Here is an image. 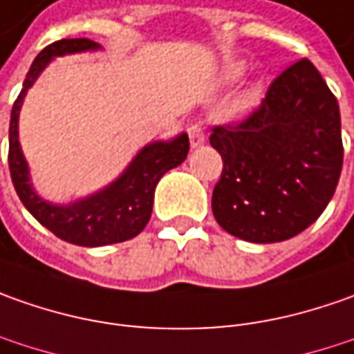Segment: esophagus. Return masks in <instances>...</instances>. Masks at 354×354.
Wrapping results in <instances>:
<instances>
[{"label": "esophagus", "instance_id": "1", "mask_svg": "<svg viewBox=\"0 0 354 354\" xmlns=\"http://www.w3.org/2000/svg\"><path fill=\"white\" fill-rule=\"evenodd\" d=\"M188 135H189V145H192V149H196V147H200V145L205 142V133H203V125H201L200 121L189 123Z\"/></svg>", "mask_w": 354, "mask_h": 354}]
</instances>
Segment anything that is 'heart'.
Instances as JSON below:
<instances>
[{"mask_svg":"<svg viewBox=\"0 0 354 354\" xmlns=\"http://www.w3.org/2000/svg\"><path fill=\"white\" fill-rule=\"evenodd\" d=\"M241 72H243V66H241V64H229V68H227L229 78H237V76H241Z\"/></svg>","mask_w":354,"mask_h":354,"instance_id":"1","label":"heart"}]
</instances>
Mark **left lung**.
<instances>
[{
  "mask_svg": "<svg viewBox=\"0 0 354 354\" xmlns=\"http://www.w3.org/2000/svg\"><path fill=\"white\" fill-rule=\"evenodd\" d=\"M209 142L223 160L215 219L250 243L308 229L333 198L343 168L339 104L308 58L276 76L243 121L214 127Z\"/></svg>",
  "mask_w": 354,
  "mask_h": 354,
  "instance_id": "1",
  "label": "left lung"
}]
</instances>
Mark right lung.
<instances>
[{"label":"right lung","instance_id":"obj_1","mask_svg":"<svg viewBox=\"0 0 354 354\" xmlns=\"http://www.w3.org/2000/svg\"><path fill=\"white\" fill-rule=\"evenodd\" d=\"M97 48L100 44L90 39H62L43 48L27 72L9 121V172L19 200L41 225L53 231L58 239L80 247H104L137 237L153 214L154 188L158 180L168 170L182 165L189 151L188 135L182 133L176 139L147 145L115 182L93 196L70 205H56L37 196L29 182V166L19 147L17 125L23 97L55 56Z\"/></svg>","mask_w":354,"mask_h":354}]
</instances>
